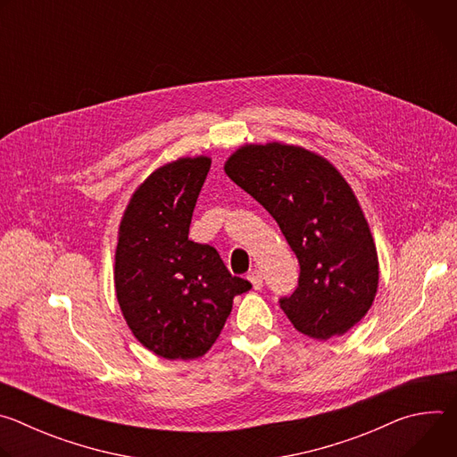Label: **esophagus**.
<instances>
[{
    "mask_svg": "<svg viewBox=\"0 0 457 457\" xmlns=\"http://www.w3.org/2000/svg\"><path fill=\"white\" fill-rule=\"evenodd\" d=\"M247 280L251 282V286H253V289H262V286H264V278H262V273H260L258 270H253L249 275H247Z\"/></svg>",
    "mask_w": 457,
    "mask_h": 457,
    "instance_id": "obj_1",
    "label": "esophagus"
}]
</instances>
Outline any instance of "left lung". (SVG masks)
I'll return each instance as SVG.
<instances>
[{
	"label": "left lung",
	"mask_w": 457,
	"mask_h": 457,
	"mask_svg": "<svg viewBox=\"0 0 457 457\" xmlns=\"http://www.w3.org/2000/svg\"><path fill=\"white\" fill-rule=\"evenodd\" d=\"M226 175L262 204L295 251L300 277L280 307L309 338L345 335L367 314L378 289V253L342 173L305 148L245 145L224 164Z\"/></svg>",
	"instance_id": "8db88e82"
}]
</instances>
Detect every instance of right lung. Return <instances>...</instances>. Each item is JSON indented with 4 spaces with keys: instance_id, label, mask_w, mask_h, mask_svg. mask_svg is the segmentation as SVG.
<instances>
[{
    "instance_id": "1",
    "label": "right lung",
    "mask_w": 457,
    "mask_h": 457,
    "mask_svg": "<svg viewBox=\"0 0 457 457\" xmlns=\"http://www.w3.org/2000/svg\"><path fill=\"white\" fill-rule=\"evenodd\" d=\"M210 166L201 155L157 168L132 195L119 226L117 302L134 337L166 360L204 356L233 298L251 289L228 271L215 247L187 238Z\"/></svg>"
}]
</instances>
